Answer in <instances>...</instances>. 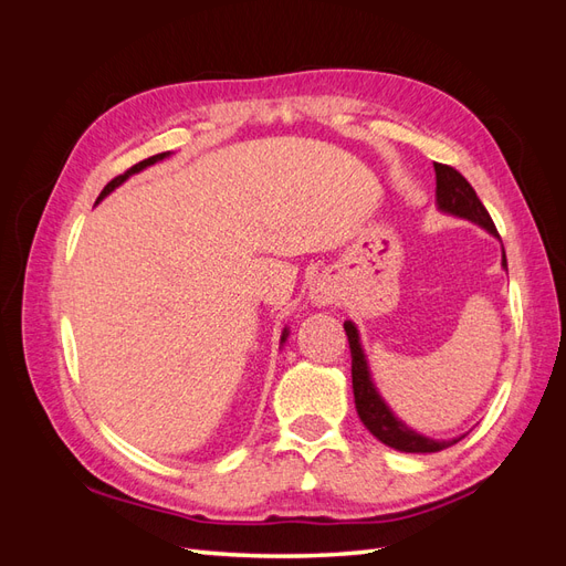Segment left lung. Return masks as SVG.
I'll use <instances>...</instances> for the list:
<instances>
[{"mask_svg": "<svg viewBox=\"0 0 566 566\" xmlns=\"http://www.w3.org/2000/svg\"><path fill=\"white\" fill-rule=\"evenodd\" d=\"M434 172H437L439 210L465 217V219L474 221V224L491 231L493 235H499L489 210L484 208V202L476 198L470 181L462 177L455 167L434 163ZM503 266L507 269L505 254H503ZM345 331H347L349 352H352V385H354L356 410H358V418H361V422L368 427L373 437H378L382 443H387V447L397 449V451H406V453H437V451L453 447V443H458L462 439V437L451 439V441L427 439L413 430H408L401 420L394 418L387 403L380 399V394L373 387L368 366H366V356L361 352V342H358V333H356L352 321L345 323Z\"/></svg>", "mask_w": 566, "mask_h": 566, "instance_id": "obj_1", "label": "left lung"}]
</instances>
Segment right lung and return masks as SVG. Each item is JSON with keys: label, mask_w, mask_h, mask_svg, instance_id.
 Here are the masks:
<instances>
[{"label": "right lung", "mask_w": 566, "mask_h": 566, "mask_svg": "<svg viewBox=\"0 0 566 566\" xmlns=\"http://www.w3.org/2000/svg\"><path fill=\"white\" fill-rule=\"evenodd\" d=\"M167 156H169V150H167V153H158V156H150V158H146V160H142V163H136L134 167H129V169H127L125 175H117L115 179H111V181L106 184V188H104V191H101V196L96 198V202H98L101 198H106V196L113 191V188L123 184L127 177H132V175H136V172H142L144 167H148V165H153V163H158V160H163V158H167ZM285 335H287V333H283V339H285Z\"/></svg>", "instance_id": "right-lung-1"}]
</instances>
